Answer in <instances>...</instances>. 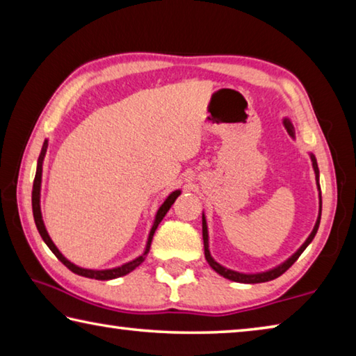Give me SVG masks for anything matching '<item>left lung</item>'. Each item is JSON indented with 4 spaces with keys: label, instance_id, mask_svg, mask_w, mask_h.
I'll return each instance as SVG.
<instances>
[{
    "label": "left lung",
    "instance_id": "8db88e82",
    "mask_svg": "<svg viewBox=\"0 0 356 356\" xmlns=\"http://www.w3.org/2000/svg\"><path fill=\"white\" fill-rule=\"evenodd\" d=\"M282 124H284V127L287 130V134L291 135L292 138L295 136V131H293V125L291 122V119L284 118L282 119ZM311 156V161H312V168H314V172H316V182H317V188L321 191V185H318V166H317V160L316 156L309 154ZM321 215H322V197H321V193H318V216H317V221L314 225V229H312V232L308 236V238L305 240V243L300 246V248L293 252V254L286 259L284 262H281L280 265H276V267L270 268V270H265V272H259V273H242V272H236V270H231V268H226L222 267L221 264H218L210 254V250H209V229H207V221H206V215L202 213V238H204V254H206V261L209 262L210 267H212L216 273L221 275L222 278L226 280H231V281H236V282H243V284H257V282H267V281H272L275 278H278L282 273L286 272L292 267V264L297 261L300 257L301 252L306 250V246H308L312 238L316 237L317 234V229L318 225H321Z\"/></svg>",
    "mask_w": 356,
    "mask_h": 356
}]
</instances>
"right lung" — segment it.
Listing matches in <instances>:
<instances>
[{"instance_id":"1","label":"right lung","mask_w":356,"mask_h":356,"mask_svg":"<svg viewBox=\"0 0 356 356\" xmlns=\"http://www.w3.org/2000/svg\"><path fill=\"white\" fill-rule=\"evenodd\" d=\"M47 147H48V140L44 141L42 144V150H40V155L38 159V170H35V177H34V184H33V215H34V221H35V226H38V231L40 234V237L44 242L47 243L48 248L51 250L53 254H55L59 261H61L65 267H67L70 272H74L80 276H84V278H91V280H100V281H108V280H114V278H119V276H124L130 273L131 270H135L138 265H141L144 262V259H146L147 252L150 250V243H152V237L156 231V227L161 222V220L165 218V215L168 213V210L171 209V206L174 204V201L177 200L179 195H180V190H174L170 196L166 197L165 202L161 204L160 209L156 210L155 213V220H154V225L150 227V232H149V237H147V243H146V248H144L143 254L135 257L134 261H129L122 265H119V267H114V268H105V270H94V268H84V267H78L74 262H70L67 257H65L61 251L56 248V245L53 243V240L50 238L47 232V227L44 225V220H42V210H40V185H42V165H44V159H45V154H47Z\"/></svg>"}]
</instances>
